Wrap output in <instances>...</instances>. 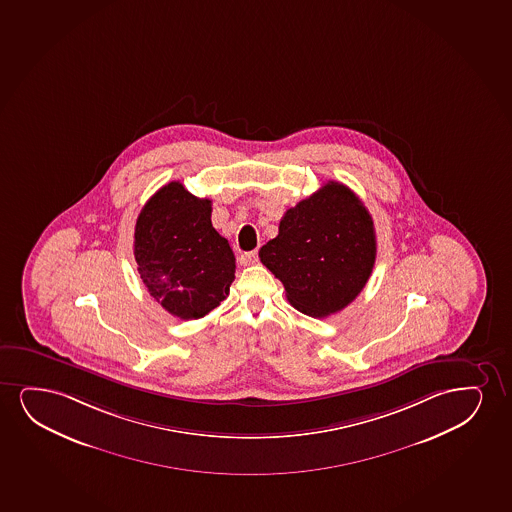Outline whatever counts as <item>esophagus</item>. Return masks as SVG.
Listing matches in <instances>:
<instances>
[{
	"mask_svg": "<svg viewBox=\"0 0 512 512\" xmlns=\"http://www.w3.org/2000/svg\"><path fill=\"white\" fill-rule=\"evenodd\" d=\"M238 260L241 266H253V264H257L259 255H257V252H245L239 255Z\"/></svg>",
	"mask_w": 512,
	"mask_h": 512,
	"instance_id": "34e87169",
	"label": "esophagus"
}]
</instances>
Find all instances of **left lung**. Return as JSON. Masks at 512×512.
Returning a JSON list of instances; mask_svg holds the SVG:
<instances>
[{
	"instance_id": "1",
	"label": "left lung",
	"mask_w": 512,
	"mask_h": 512,
	"mask_svg": "<svg viewBox=\"0 0 512 512\" xmlns=\"http://www.w3.org/2000/svg\"><path fill=\"white\" fill-rule=\"evenodd\" d=\"M260 262L283 283L297 311L325 318L358 297L377 257L372 215L349 187L333 182L286 210Z\"/></svg>"
}]
</instances>
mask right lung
Listing matches in <instances>:
<instances>
[{
    "mask_svg": "<svg viewBox=\"0 0 512 512\" xmlns=\"http://www.w3.org/2000/svg\"><path fill=\"white\" fill-rule=\"evenodd\" d=\"M212 201L170 182L135 224L133 255L147 292L180 319L203 318L229 295L236 259L212 226Z\"/></svg>",
    "mask_w": 512,
    "mask_h": 512,
    "instance_id": "obj_1",
    "label": "right lung"
}]
</instances>
